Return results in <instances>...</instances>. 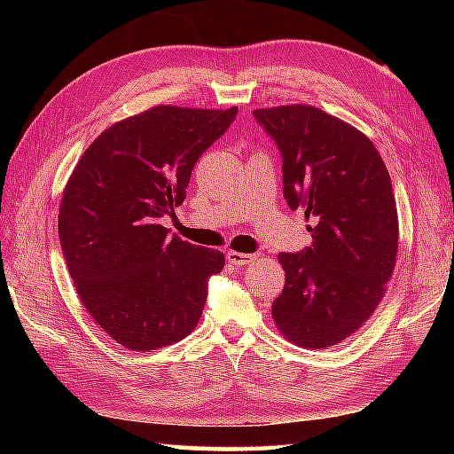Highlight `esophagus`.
Listing matches in <instances>:
<instances>
[{
    "instance_id": "obj_1",
    "label": "esophagus",
    "mask_w": 454,
    "mask_h": 454,
    "mask_svg": "<svg viewBox=\"0 0 454 454\" xmlns=\"http://www.w3.org/2000/svg\"><path fill=\"white\" fill-rule=\"evenodd\" d=\"M254 258H256L254 254H246V252H234V250H230L226 254L228 262L234 266H246V264L254 262Z\"/></svg>"
}]
</instances>
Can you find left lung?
Instances as JSON below:
<instances>
[{"mask_svg":"<svg viewBox=\"0 0 454 454\" xmlns=\"http://www.w3.org/2000/svg\"><path fill=\"white\" fill-rule=\"evenodd\" d=\"M254 118L280 148L288 206L314 222L309 248L278 254L286 282L272 318L298 347H334L372 317L393 276V182L374 144L320 107H260Z\"/></svg>","mask_w":454,"mask_h":454,"instance_id":"obj_1","label":"left lung"}]
</instances>
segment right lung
Wrapping results in <instances>:
<instances>
[{
	"instance_id": "add662e5",
	"label": "right lung",
	"mask_w": 454,
	"mask_h": 454,
	"mask_svg": "<svg viewBox=\"0 0 454 454\" xmlns=\"http://www.w3.org/2000/svg\"><path fill=\"white\" fill-rule=\"evenodd\" d=\"M238 107L153 106L104 129L61 196L58 234L83 309L124 348L182 340L202 317L226 258L168 234L160 218L186 200L200 156Z\"/></svg>"
}]
</instances>
